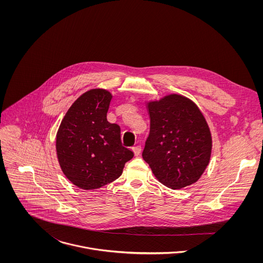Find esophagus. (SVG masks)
Wrapping results in <instances>:
<instances>
[{
	"mask_svg": "<svg viewBox=\"0 0 263 263\" xmlns=\"http://www.w3.org/2000/svg\"><path fill=\"white\" fill-rule=\"evenodd\" d=\"M133 151H134L135 156H139L141 154L142 148H141V146H135V147H133Z\"/></svg>",
	"mask_w": 263,
	"mask_h": 263,
	"instance_id": "34e87169",
	"label": "esophagus"
}]
</instances>
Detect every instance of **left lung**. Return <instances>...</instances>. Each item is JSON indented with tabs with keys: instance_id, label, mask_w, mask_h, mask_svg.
Wrapping results in <instances>:
<instances>
[{
	"instance_id": "obj_1",
	"label": "left lung",
	"mask_w": 263,
	"mask_h": 263,
	"mask_svg": "<svg viewBox=\"0 0 263 263\" xmlns=\"http://www.w3.org/2000/svg\"><path fill=\"white\" fill-rule=\"evenodd\" d=\"M150 134L143 158L164 185L180 189L195 183L210 163L212 135L197 105L178 94L147 103Z\"/></svg>"
}]
</instances>
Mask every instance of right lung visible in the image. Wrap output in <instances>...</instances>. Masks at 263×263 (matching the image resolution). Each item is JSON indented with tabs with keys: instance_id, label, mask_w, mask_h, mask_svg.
Returning a JSON list of instances; mask_svg holds the SVG:
<instances>
[{
	"instance_id": "right-lung-1",
	"label": "right lung",
	"mask_w": 263,
	"mask_h": 263,
	"mask_svg": "<svg viewBox=\"0 0 263 263\" xmlns=\"http://www.w3.org/2000/svg\"><path fill=\"white\" fill-rule=\"evenodd\" d=\"M112 95L104 89L82 94L64 116L55 139L66 177L82 189H96L117 179L134 153L122 146L120 127L107 121Z\"/></svg>"
}]
</instances>
